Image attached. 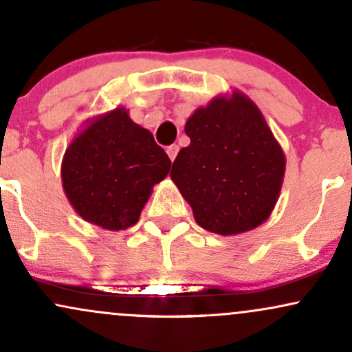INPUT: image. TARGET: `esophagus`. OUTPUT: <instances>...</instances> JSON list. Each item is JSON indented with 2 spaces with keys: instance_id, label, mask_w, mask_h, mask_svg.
Returning <instances> with one entry per match:
<instances>
[{
  "instance_id": "obj_1",
  "label": "esophagus",
  "mask_w": 352,
  "mask_h": 352,
  "mask_svg": "<svg viewBox=\"0 0 352 352\" xmlns=\"http://www.w3.org/2000/svg\"><path fill=\"white\" fill-rule=\"evenodd\" d=\"M177 153H179V145H168L167 147V155L170 157V160L173 162V160H175V157H177Z\"/></svg>"
}]
</instances>
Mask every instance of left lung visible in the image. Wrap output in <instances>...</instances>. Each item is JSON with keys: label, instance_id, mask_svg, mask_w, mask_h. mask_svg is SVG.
Listing matches in <instances>:
<instances>
[{"label": "left lung", "instance_id": "left-lung-1", "mask_svg": "<svg viewBox=\"0 0 352 352\" xmlns=\"http://www.w3.org/2000/svg\"><path fill=\"white\" fill-rule=\"evenodd\" d=\"M188 147L170 177L201 228L238 235L261 225L280 197L285 153L263 114L241 92L215 98L188 117Z\"/></svg>", "mask_w": 352, "mask_h": 352}]
</instances>
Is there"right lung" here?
I'll return each mask as SVG.
<instances>
[{"mask_svg": "<svg viewBox=\"0 0 352 352\" xmlns=\"http://www.w3.org/2000/svg\"><path fill=\"white\" fill-rule=\"evenodd\" d=\"M170 164L151 132L117 107L89 120L72 140L60 179L84 220L117 232L139 221L152 187L167 177Z\"/></svg>", "mask_w": 352, "mask_h": 352, "instance_id": "obj_1", "label": "right lung"}]
</instances>
